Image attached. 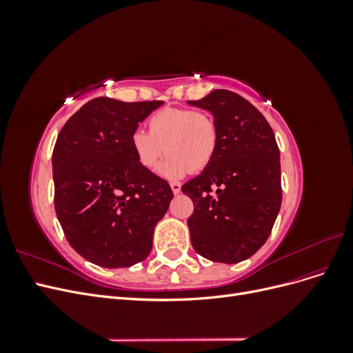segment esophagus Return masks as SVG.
Listing matches in <instances>:
<instances>
[{"mask_svg":"<svg viewBox=\"0 0 353 353\" xmlns=\"http://www.w3.org/2000/svg\"><path fill=\"white\" fill-rule=\"evenodd\" d=\"M170 188H172L174 194H179L181 193V184L179 183H170Z\"/></svg>","mask_w":353,"mask_h":353,"instance_id":"esophagus-1","label":"esophagus"}]
</instances>
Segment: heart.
Masks as SVG:
<instances>
[{
	"label": "heart",
	"mask_w": 353,
	"mask_h": 353,
	"mask_svg": "<svg viewBox=\"0 0 353 353\" xmlns=\"http://www.w3.org/2000/svg\"><path fill=\"white\" fill-rule=\"evenodd\" d=\"M147 126L148 132H132V150L140 165L148 170L156 169L166 152L169 156L159 169L166 178H181L190 170L200 172L216 154L219 131L208 112L163 109L148 119Z\"/></svg>",
	"instance_id": "heart-1"
}]
</instances>
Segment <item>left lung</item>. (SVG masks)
<instances>
[{
	"label": "left lung",
	"instance_id": "left-lung-1",
	"mask_svg": "<svg viewBox=\"0 0 353 353\" xmlns=\"http://www.w3.org/2000/svg\"><path fill=\"white\" fill-rule=\"evenodd\" d=\"M188 104L210 112L219 131L210 165L181 187L194 203L191 244L212 262L237 263L262 248L280 212L279 145L263 114L236 92L215 90Z\"/></svg>",
	"mask_w": 353,
	"mask_h": 353
}]
</instances>
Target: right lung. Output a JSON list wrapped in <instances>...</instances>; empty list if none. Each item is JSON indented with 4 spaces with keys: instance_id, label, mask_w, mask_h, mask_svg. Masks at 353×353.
<instances>
[{
    "instance_id": "add662e5",
    "label": "right lung",
    "mask_w": 353,
    "mask_h": 353,
    "mask_svg": "<svg viewBox=\"0 0 353 353\" xmlns=\"http://www.w3.org/2000/svg\"><path fill=\"white\" fill-rule=\"evenodd\" d=\"M162 104L94 99L57 137L52 179L59 222L72 248L103 268L144 261L174 197L168 181L143 168L131 145L138 123Z\"/></svg>"
}]
</instances>
